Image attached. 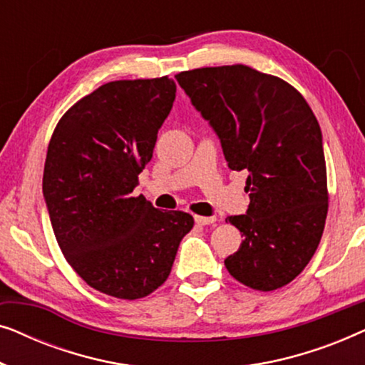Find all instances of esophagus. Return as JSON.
Instances as JSON below:
<instances>
[{"instance_id":"1","label":"esophagus","mask_w":365,"mask_h":365,"mask_svg":"<svg viewBox=\"0 0 365 365\" xmlns=\"http://www.w3.org/2000/svg\"><path fill=\"white\" fill-rule=\"evenodd\" d=\"M194 221H196V224H199V226H209V224H214L216 222V217L214 216H194Z\"/></svg>"}]
</instances>
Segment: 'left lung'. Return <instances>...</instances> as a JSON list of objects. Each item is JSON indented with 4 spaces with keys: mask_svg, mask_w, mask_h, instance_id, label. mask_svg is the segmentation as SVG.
Segmentation results:
<instances>
[{
    "mask_svg": "<svg viewBox=\"0 0 365 365\" xmlns=\"http://www.w3.org/2000/svg\"><path fill=\"white\" fill-rule=\"evenodd\" d=\"M196 111L221 141L227 166L247 171L249 209L229 216L242 232L229 274L274 291L302 272L327 216L322 133L297 89L271 74L232 64L176 74Z\"/></svg>",
    "mask_w": 365,
    "mask_h": 365,
    "instance_id": "8db88e82",
    "label": "left lung"
}]
</instances>
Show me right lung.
Listing matches in <instances>:
<instances>
[{
    "mask_svg": "<svg viewBox=\"0 0 365 365\" xmlns=\"http://www.w3.org/2000/svg\"><path fill=\"white\" fill-rule=\"evenodd\" d=\"M176 99L168 76L113 81L69 108L48 146L43 196L56 241L79 277L118 299L164 284L194 219L133 197Z\"/></svg>",
    "mask_w": 365,
    "mask_h": 365,
    "instance_id": "1",
    "label": "right lung"
}]
</instances>
